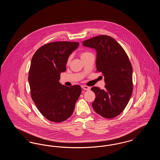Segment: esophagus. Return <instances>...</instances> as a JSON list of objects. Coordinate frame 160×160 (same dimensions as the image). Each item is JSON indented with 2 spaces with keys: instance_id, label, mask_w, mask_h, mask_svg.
I'll return each instance as SVG.
<instances>
[{
  "instance_id": "esophagus-1",
  "label": "esophagus",
  "mask_w": 160,
  "mask_h": 160,
  "mask_svg": "<svg viewBox=\"0 0 160 160\" xmlns=\"http://www.w3.org/2000/svg\"><path fill=\"white\" fill-rule=\"evenodd\" d=\"M82 88L84 90H86V91H89L91 88L88 86H86V85H83L82 86Z\"/></svg>"
}]
</instances>
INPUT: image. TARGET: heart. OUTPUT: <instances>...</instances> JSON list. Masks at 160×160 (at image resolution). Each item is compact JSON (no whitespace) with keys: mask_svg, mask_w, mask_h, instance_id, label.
Segmentation results:
<instances>
[{"mask_svg":"<svg viewBox=\"0 0 160 160\" xmlns=\"http://www.w3.org/2000/svg\"><path fill=\"white\" fill-rule=\"evenodd\" d=\"M91 54V53H90V52H81V53H80V56L81 59H83L85 57H86L88 55H89V54ZM70 59H71V58L69 57L68 59V60H67V63H69Z\"/></svg>","mask_w":160,"mask_h":160,"instance_id":"b5f03b06","label":"heart"}]
</instances>
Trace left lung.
I'll return each instance as SVG.
<instances>
[{
  "label": "left lung",
  "instance_id": "left-lung-1",
  "mask_svg": "<svg viewBox=\"0 0 160 160\" xmlns=\"http://www.w3.org/2000/svg\"><path fill=\"white\" fill-rule=\"evenodd\" d=\"M83 45L97 50V71L104 77L105 89L94 86L92 103L95 112L107 119L119 115L129 102L132 93V68L128 55L114 39L98 35L83 41Z\"/></svg>",
  "mask_w": 160,
  "mask_h": 160
}]
</instances>
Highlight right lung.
Returning a JSON list of instances; mask_svg holds the SVG:
<instances>
[{"label": "right lung", "instance_id": "obj_1", "mask_svg": "<svg viewBox=\"0 0 160 160\" xmlns=\"http://www.w3.org/2000/svg\"><path fill=\"white\" fill-rule=\"evenodd\" d=\"M78 45V42L68 41L47 43L32 57L28 77L31 98L40 113L52 122L68 119L81 94L80 86L68 87L59 82L69 56Z\"/></svg>", "mask_w": 160, "mask_h": 160}]
</instances>
